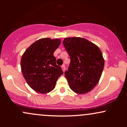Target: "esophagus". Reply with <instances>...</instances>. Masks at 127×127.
<instances>
[{
	"mask_svg": "<svg viewBox=\"0 0 127 127\" xmlns=\"http://www.w3.org/2000/svg\"><path fill=\"white\" fill-rule=\"evenodd\" d=\"M62 68L63 71V72H64V71H65V65H64V64L62 65Z\"/></svg>",
	"mask_w": 127,
	"mask_h": 127,
	"instance_id": "34e87169",
	"label": "esophagus"
}]
</instances>
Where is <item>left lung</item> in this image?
<instances>
[{
    "instance_id": "8db88e82",
    "label": "left lung",
    "mask_w": 127,
    "mask_h": 127,
    "mask_svg": "<svg viewBox=\"0 0 127 127\" xmlns=\"http://www.w3.org/2000/svg\"><path fill=\"white\" fill-rule=\"evenodd\" d=\"M63 43L70 57L64 73L70 88L78 94L88 93L98 84L103 72L104 60L101 50L82 37H66Z\"/></svg>"
}]
</instances>
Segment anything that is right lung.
Wrapping results in <instances>:
<instances>
[{
	"label": "right lung",
	"mask_w": 127,
	"mask_h": 127,
	"mask_svg": "<svg viewBox=\"0 0 127 127\" xmlns=\"http://www.w3.org/2000/svg\"><path fill=\"white\" fill-rule=\"evenodd\" d=\"M60 43V39H39L22 55L23 76L30 88L37 93L46 94L53 90L58 78L63 74L54 56Z\"/></svg>",
	"instance_id": "1"
}]
</instances>
